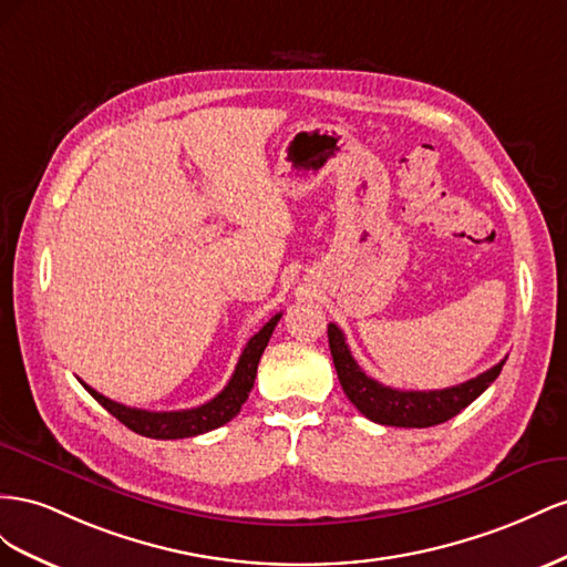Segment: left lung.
<instances>
[{
    "label": "left lung",
    "mask_w": 567,
    "mask_h": 567,
    "mask_svg": "<svg viewBox=\"0 0 567 567\" xmlns=\"http://www.w3.org/2000/svg\"><path fill=\"white\" fill-rule=\"evenodd\" d=\"M328 339L337 378L342 382V390L349 396V401L368 420L392 427H432L446 423V420L458 415L465 406H471V403L498 378L501 368L506 363V359L498 361L494 368L484 370L482 375L456 386H446V390L403 392L384 386L363 373L359 363L353 361L342 330H339L334 322L328 326Z\"/></svg>",
    "instance_id": "8db88e82"
}]
</instances>
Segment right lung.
Masks as SVG:
<instances>
[{
    "label": "right lung",
    "mask_w": 567,
    "mask_h": 567,
    "mask_svg": "<svg viewBox=\"0 0 567 567\" xmlns=\"http://www.w3.org/2000/svg\"><path fill=\"white\" fill-rule=\"evenodd\" d=\"M282 313H275L266 326L258 330L241 351L239 361L235 365V373L230 382L225 384V390L216 394L212 401L202 403L197 409H187V411H142V409H131L123 406L118 401H111L104 394L94 392L90 384L83 382L85 390L102 403V406L116 417L125 427H131L133 432L142 436H152V440H185V436H197L208 430H216L239 413L241 403L247 401L254 380H256V368L258 361H261V353L268 347V339L278 326V320Z\"/></svg>",
    "instance_id": "right-lung-1"
}]
</instances>
